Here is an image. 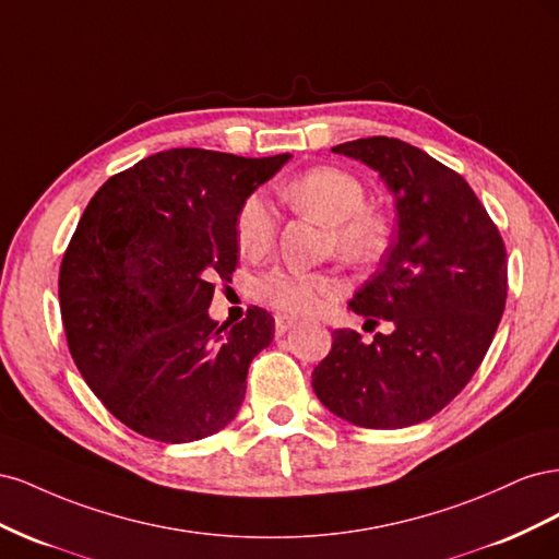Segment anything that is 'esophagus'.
<instances>
[{
	"label": "esophagus",
	"mask_w": 559,
	"mask_h": 559,
	"mask_svg": "<svg viewBox=\"0 0 559 559\" xmlns=\"http://www.w3.org/2000/svg\"><path fill=\"white\" fill-rule=\"evenodd\" d=\"M296 317H292V314H277L275 317V333L277 335H284L286 331H289L294 324H296Z\"/></svg>",
	"instance_id": "1"
}]
</instances>
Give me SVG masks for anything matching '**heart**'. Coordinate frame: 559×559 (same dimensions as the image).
<instances>
[{
  "label": "heart",
  "instance_id": "heart-1",
  "mask_svg": "<svg viewBox=\"0 0 559 559\" xmlns=\"http://www.w3.org/2000/svg\"><path fill=\"white\" fill-rule=\"evenodd\" d=\"M286 205L314 216L329 226L326 247L354 265L378 261L389 240V216L366 205V186L341 167L321 165L282 186ZM277 222L267 200L249 195L235 214V242L247 259H259L275 245ZM343 294V284L331 273H306L294 267H273L257 282V298L289 314H312L326 300Z\"/></svg>",
  "mask_w": 559,
  "mask_h": 559
}]
</instances>
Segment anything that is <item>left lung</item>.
Wrapping results in <instances>:
<instances>
[{"label": "left lung", "mask_w": 559, "mask_h": 559, "mask_svg": "<svg viewBox=\"0 0 559 559\" xmlns=\"http://www.w3.org/2000/svg\"><path fill=\"white\" fill-rule=\"evenodd\" d=\"M331 151L373 167L394 193L396 240L349 300L366 326L384 319L392 333L364 343L333 331L312 389L357 427L419 425L462 392L492 345L509 292L506 247L464 177L421 148L366 138Z\"/></svg>", "instance_id": "left-lung-1"}]
</instances>
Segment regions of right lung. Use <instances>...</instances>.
Segmentation results:
<instances>
[{"mask_svg":"<svg viewBox=\"0 0 559 559\" xmlns=\"http://www.w3.org/2000/svg\"><path fill=\"white\" fill-rule=\"evenodd\" d=\"M170 148L103 183L60 265V312L79 373L126 427L191 443L238 415L275 319H210L238 265L235 214L289 160Z\"/></svg>","mask_w":559,"mask_h":559,"instance_id":"obj_1","label":"right lung"}]
</instances>
